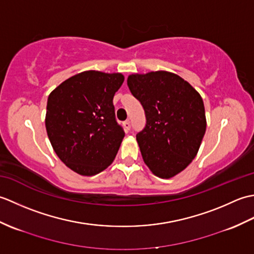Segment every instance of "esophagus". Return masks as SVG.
Segmentation results:
<instances>
[{"mask_svg": "<svg viewBox=\"0 0 254 254\" xmlns=\"http://www.w3.org/2000/svg\"><path fill=\"white\" fill-rule=\"evenodd\" d=\"M123 127H124V130L128 132V131H130V128H131V124L128 121H126V122H123Z\"/></svg>", "mask_w": 254, "mask_h": 254, "instance_id": "34e87169", "label": "esophagus"}]
</instances>
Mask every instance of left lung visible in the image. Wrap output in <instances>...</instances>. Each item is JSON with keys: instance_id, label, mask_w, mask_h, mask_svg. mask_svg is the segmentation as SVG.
Returning a JSON list of instances; mask_svg holds the SVG:
<instances>
[{"instance_id": "obj_1", "label": "left lung", "mask_w": 254, "mask_h": 254, "mask_svg": "<svg viewBox=\"0 0 254 254\" xmlns=\"http://www.w3.org/2000/svg\"><path fill=\"white\" fill-rule=\"evenodd\" d=\"M127 86L146 116V126L136 134L144 163L161 179L180 174L195 158L206 131L201 95L167 71L131 74Z\"/></svg>"}]
</instances>
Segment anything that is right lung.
<instances>
[{"instance_id": "obj_1", "label": "right lung", "mask_w": 254, "mask_h": 254, "mask_svg": "<svg viewBox=\"0 0 254 254\" xmlns=\"http://www.w3.org/2000/svg\"><path fill=\"white\" fill-rule=\"evenodd\" d=\"M121 73L85 71L53 89L46 128L58 157L80 176H95L115 160L124 132L116 121L113 96Z\"/></svg>"}]
</instances>
